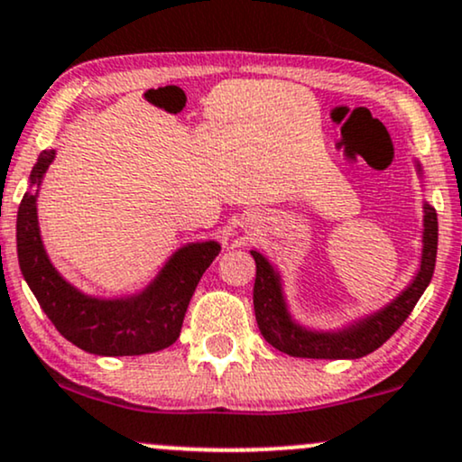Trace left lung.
Wrapping results in <instances>:
<instances>
[{
	"label": "left lung",
	"mask_w": 462,
	"mask_h": 462,
	"mask_svg": "<svg viewBox=\"0 0 462 462\" xmlns=\"http://www.w3.org/2000/svg\"><path fill=\"white\" fill-rule=\"evenodd\" d=\"M415 170L424 180V168L418 159H415ZM421 189H424V182H421ZM421 226L424 230H421L420 266L409 286L383 308L359 316L348 325L336 327V329H316V327H308L294 319L280 269L264 254L252 249L255 260L254 312L264 340L291 357L308 359H359L383 346L393 336V331L407 320L411 310L420 301V297L430 284L432 273H435L439 226L435 208L426 199Z\"/></svg>",
	"instance_id": "8db88e82"
}]
</instances>
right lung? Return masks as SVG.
Wrapping results in <instances>:
<instances>
[{
    "label": "right lung",
    "instance_id": "obj_1",
    "mask_svg": "<svg viewBox=\"0 0 462 462\" xmlns=\"http://www.w3.org/2000/svg\"><path fill=\"white\" fill-rule=\"evenodd\" d=\"M53 159L55 150H42L32 168L30 191L16 213V255L27 286L55 329L81 351L103 357L163 351L180 336L199 277L219 255L221 245L196 241L178 247L137 292L97 297L79 291L55 269L38 226V189ZM34 186L37 191L32 192Z\"/></svg>",
    "mask_w": 462,
    "mask_h": 462
}]
</instances>
